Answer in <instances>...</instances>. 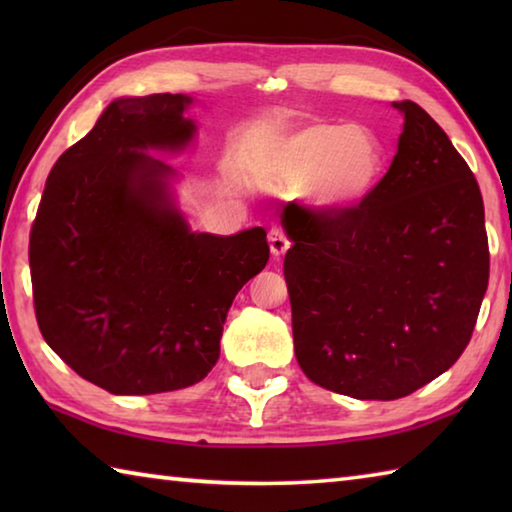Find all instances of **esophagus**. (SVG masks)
<instances>
[{
	"label": "esophagus",
	"mask_w": 512,
	"mask_h": 512,
	"mask_svg": "<svg viewBox=\"0 0 512 512\" xmlns=\"http://www.w3.org/2000/svg\"><path fill=\"white\" fill-rule=\"evenodd\" d=\"M268 246H271L273 257H282L291 246L287 232H284L282 228H277V225H273V228L268 230Z\"/></svg>",
	"instance_id": "34e87169"
}]
</instances>
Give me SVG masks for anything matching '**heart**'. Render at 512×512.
Instances as JSON below:
<instances>
[{
    "mask_svg": "<svg viewBox=\"0 0 512 512\" xmlns=\"http://www.w3.org/2000/svg\"><path fill=\"white\" fill-rule=\"evenodd\" d=\"M384 167L379 142L352 124H311L268 149L264 183L287 194L311 189L320 205L359 203Z\"/></svg>",
    "mask_w": 512,
    "mask_h": 512,
    "instance_id": "b5f03b06",
    "label": "heart"
}]
</instances>
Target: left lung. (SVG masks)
<instances>
[{
	"label": "left lung",
	"mask_w": 512,
	"mask_h": 512,
	"mask_svg": "<svg viewBox=\"0 0 512 512\" xmlns=\"http://www.w3.org/2000/svg\"><path fill=\"white\" fill-rule=\"evenodd\" d=\"M391 169L350 207H284L293 348L305 375L357 400H397L472 339L490 250L479 183L418 103Z\"/></svg>",
	"instance_id": "obj_1"
}]
</instances>
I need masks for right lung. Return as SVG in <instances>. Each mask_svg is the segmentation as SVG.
<instances>
[{
	"instance_id": "obj_1",
	"label": "right lung",
	"mask_w": 512,
	"mask_h": 512,
	"mask_svg": "<svg viewBox=\"0 0 512 512\" xmlns=\"http://www.w3.org/2000/svg\"><path fill=\"white\" fill-rule=\"evenodd\" d=\"M183 94L119 99L60 155L29 237L33 307L49 348L112 395L201 381L237 291L268 262L266 230L192 232L144 149L194 135Z\"/></svg>"
}]
</instances>
